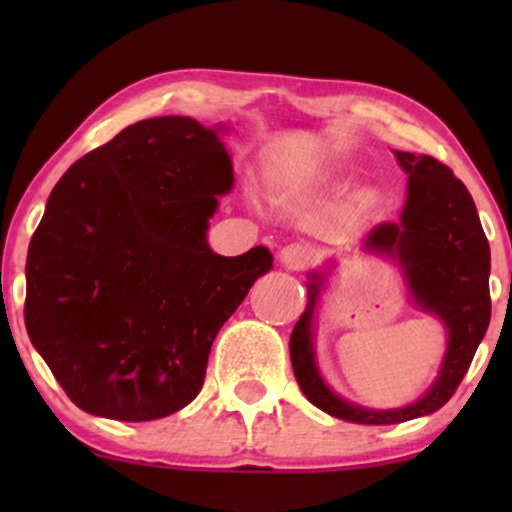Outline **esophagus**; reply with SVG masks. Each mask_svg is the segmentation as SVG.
<instances>
[{"mask_svg":"<svg viewBox=\"0 0 512 512\" xmlns=\"http://www.w3.org/2000/svg\"><path fill=\"white\" fill-rule=\"evenodd\" d=\"M279 260L284 262V267L293 269V272H301V269H305L310 262H313V250H310L308 245L291 243L286 245V248H281Z\"/></svg>","mask_w":512,"mask_h":512,"instance_id":"34e87169","label":"esophagus"}]
</instances>
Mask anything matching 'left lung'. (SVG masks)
Returning a JSON list of instances; mask_svg holds the SVG:
<instances>
[{"mask_svg": "<svg viewBox=\"0 0 512 512\" xmlns=\"http://www.w3.org/2000/svg\"><path fill=\"white\" fill-rule=\"evenodd\" d=\"M409 175L407 204L399 223H380L366 238V250L397 257L419 308L448 327L440 375L419 402L402 409H363L337 397L315 363L313 313L322 274H310L308 308L291 332V366L303 395L317 409L351 424L387 426L433 414L455 395L491 320V250L474 199L462 180L433 156L395 151Z\"/></svg>", "mask_w": 512, "mask_h": 512, "instance_id": "8db88e82", "label": "left lung"}]
</instances>
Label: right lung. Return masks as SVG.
<instances>
[{"label": "right lung", "instance_id": "1", "mask_svg": "<svg viewBox=\"0 0 512 512\" xmlns=\"http://www.w3.org/2000/svg\"><path fill=\"white\" fill-rule=\"evenodd\" d=\"M233 187L228 151L192 117H151L55 185L26 260L28 337L79 409L154 421L199 395L223 322L272 269L262 245L209 248Z\"/></svg>", "mask_w": 512, "mask_h": 512}]
</instances>
